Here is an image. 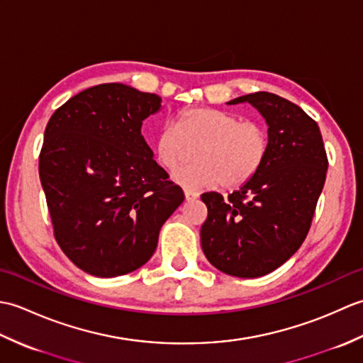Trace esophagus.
<instances>
[{"instance_id": "esophagus-1", "label": "esophagus", "mask_w": 363, "mask_h": 363, "mask_svg": "<svg viewBox=\"0 0 363 363\" xmlns=\"http://www.w3.org/2000/svg\"><path fill=\"white\" fill-rule=\"evenodd\" d=\"M184 195H186V201H195V199L199 196L198 191H191V190H186L184 191Z\"/></svg>"}]
</instances>
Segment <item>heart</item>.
Instances as JSON below:
<instances>
[{"label": "heart", "mask_w": 363, "mask_h": 363, "mask_svg": "<svg viewBox=\"0 0 363 363\" xmlns=\"http://www.w3.org/2000/svg\"><path fill=\"white\" fill-rule=\"evenodd\" d=\"M195 148V164L174 174L181 186L201 190L221 184L237 189L264 165L269 135L260 121L212 107H194L179 113L174 126L162 128L152 140L154 156L167 172H174Z\"/></svg>", "instance_id": "heart-1"}]
</instances>
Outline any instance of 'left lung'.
<instances>
[{
  "label": "left lung",
  "mask_w": 363,
  "mask_h": 363,
  "mask_svg": "<svg viewBox=\"0 0 363 363\" xmlns=\"http://www.w3.org/2000/svg\"><path fill=\"white\" fill-rule=\"evenodd\" d=\"M250 103L268 125L264 165L228 199L201 195L207 220L201 246L207 260L229 276L272 273L295 254L309 233L326 181L328 156L317 121L299 106L268 91L230 99Z\"/></svg>",
  "instance_id": "left-lung-1"
}]
</instances>
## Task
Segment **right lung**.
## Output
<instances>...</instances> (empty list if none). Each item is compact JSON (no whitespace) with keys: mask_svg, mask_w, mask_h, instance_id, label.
<instances>
[{"mask_svg":"<svg viewBox=\"0 0 363 363\" xmlns=\"http://www.w3.org/2000/svg\"><path fill=\"white\" fill-rule=\"evenodd\" d=\"M160 103L125 84H99L68 99L46 125L38 174L54 237L91 276L145 265L162 225L184 201L142 135Z\"/></svg>","mask_w":363,"mask_h":363,"instance_id":"right-lung-1","label":"right lung"}]
</instances>
